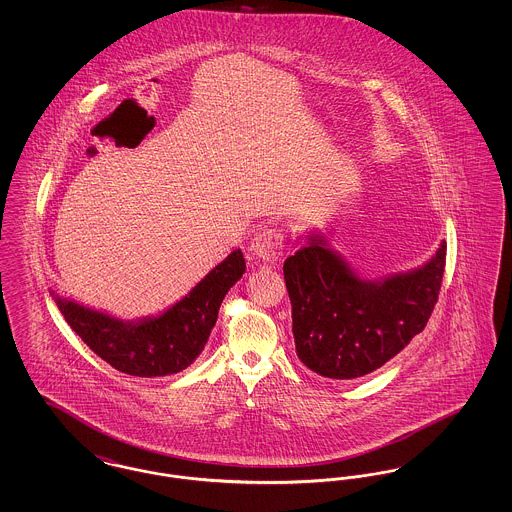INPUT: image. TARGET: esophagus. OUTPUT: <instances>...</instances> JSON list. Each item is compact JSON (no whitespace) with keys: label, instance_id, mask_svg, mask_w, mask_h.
<instances>
[{"label":"esophagus","instance_id":"34e87169","mask_svg":"<svg viewBox=\"0 0 512 512\" xmlns=\"http://www.w3.org/2000/svg\"><path fill=\"white\" fill-rule=\"evenodd\" d=\"M286 236L282 230L267 228L251 244V253L263 263H276L282 257Z\"/></svg>","mask_w":512,"mask_h":512}]
</instances>
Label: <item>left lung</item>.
Returning a JSON list of instances; mask_svg holds the SVG:
<instances>
[{"label": "left lung", "mask_w": 512, "mask_h": 512, "mask_svg": "<svg viewBox=\"0 0 512 512\" xmlns=\"http://www.w3.org/2000/svg\"><path fill=\"white\" fill-rule=\"evenodd\" d=\"M447 244L422 268L382 282L359 278L324 238L284 263L293 338L301 363L324 378L351 380L386 365L420 334L438 303Z\"/></svg>", "instance_id": "left-lung-1"}]
</instances>
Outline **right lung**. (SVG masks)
I'll return each mask as SVG.
<instances>
[{"mask_svg": "<svg viewBox=\"0 0 512 512\" xmlns=\"http://www.w3.org/2000/svg\"><path fill=\"white\" fill-rule=\"evenodd\" d=\"M244 272V253L236 249L169 311L140 322H124L61 297L55 303L105 363L130 376H169L188 368L203 351L224 295Z\"/></svg>", "mask_w": 512, "mask_h": 512, "instance_id": "obj_1", "label": "right lung"}]
</instances>
